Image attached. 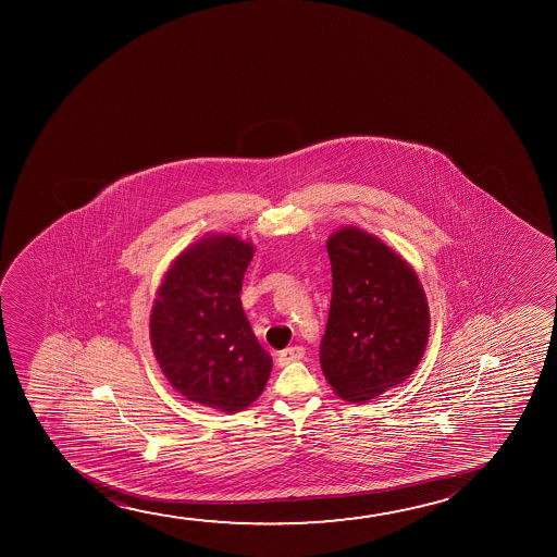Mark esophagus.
I'll use <instances>...</instances> for the list:
<instances>
[{
    "mask_svg": "<svg viewBox=\"0 0 557 557\" xmlns=\"http://www.w3.org/2000/svg\"><path fill=\"white\" fill-rule=\"evenodd\" d=\"M305 348L302 346H290L287 350H283L280 356H277V363L280 366H287L290 361H298V359L305 358Z\"/></svg>",
    "mask_w": 557,
    "mask_h": 557,
    "instance_id": "esophagus-1",
    "label": "esophagus"
}]
</instances>
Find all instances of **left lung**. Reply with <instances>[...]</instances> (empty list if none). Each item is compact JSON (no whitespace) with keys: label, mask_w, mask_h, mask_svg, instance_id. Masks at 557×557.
<instances>
[{"label":"left lung","mask_w":557,"mask_h":557,"mask_svg":"<svg viewBox=\"0 0 557 557\" xmlns=\"http://www.w3.org/2000/svg\"><path fill=\"white\" fill-rule=\"evenodd\" d=\"M327 252L333 293L321 369L336 396L366 404L419 366L430 333L426 295L414 270L363 230H338Z\"/></svg>","instance_id":"obj_1"}]
</instances>
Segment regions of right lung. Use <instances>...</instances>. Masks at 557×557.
I'll return each mask as SVG.
<instances>
[{"instance_id": "1", "label": "right lung", "mask_w": 557, "mask_h": 557, "mask_svg": "<svg viewBox=\"0 0 557 557\" xmlns=\"http://www.w3.org/2000/svg\"><path fill=\"white\" fill-rule=\"evenodd\" d=\"M255 247L236 236L199 239L169 268L150 315L161 371L188 401L237 412L262 394L272 358L242 306Z\"/></svg>"}]
</instances>
